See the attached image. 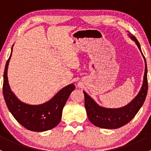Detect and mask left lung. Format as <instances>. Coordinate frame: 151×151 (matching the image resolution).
Returning a JSON list of instances; mask_svg holds the SVG:
<instances>
[{
  "instance_id": "obj_1",
  "label": "left lung",
  "mask_w": 151,
  "mask_h": 151,
  "mask_svg": "<svg viewBox=\"0 0 151 151\" xmlns=\"http://www.w3.org/2000/svg\"><path fill=\"white\" fill-rule=\"evenodd\" d=\"M128 33L129 37L136 43L137 46L141 52L145 65L142 85L137 95L132 100V101L122 107L106 108L99 106L89 95H88L86 92L83 91L85 96V106L88 119L96 126L102 129H118L129 123L142 107L147 96V69L145 58L142 52L140 45L138 42L137 39L129 31Z\"/></svg>"
}]
</instances>
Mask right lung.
<instances>
[{"label": "right lung", "instance_id": "1", "mask_svg": "<svg viewBox=\"0 0 151 151\" xmlns=\"http://www.w3.org/2000/svg\"><path fill=\"white\" fill-rule=\"evenodd\" d=\"M13 46L4 74L3 93L7 107L17 122L28 130L39 132L53 129L60 123L63 106L75 86L74 84L67 85L43 104L33 105L22 102L11 90L7 77Z\"/></svg>", "mask_w": 151, "mask_h": 151}]
</instances>
